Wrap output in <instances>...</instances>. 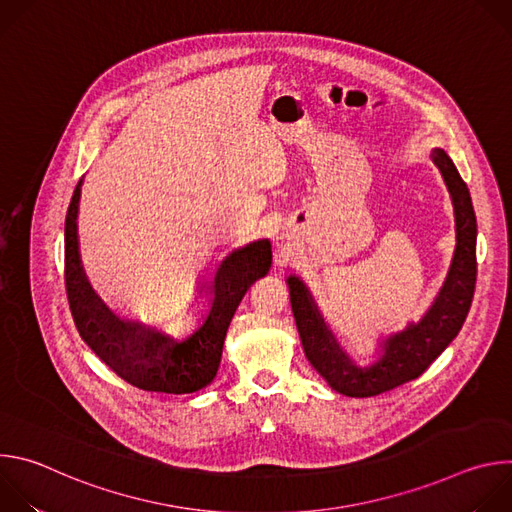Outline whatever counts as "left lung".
Segmentation results:
<instances>
[{"label": "left lung", "mask_w": 512, "mask_h": 512, "mask_svg": "<svg viewBox=\"0 0 512 512\" xmlns=\"http://www.w3.org/2000/svg\"><path fill=\"white\" fill-rule=\"evenodd\" d=\"M431 162L440 168L452 194L456 212V253L448 279L431 310L419 324L391 336L383 356L369 369H358L340 350L324 326L308 289L298 277H289V300L302 338L306 358L326 383L348 397H373L417 379L458 336L476 287V214L470 190L444 150H433Z\"/></svg>", "instance_id": "8db88e82"}]
</instances>
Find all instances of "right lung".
Returning a JSON list of instances; mask_svg holds the SVG:
<instances>
[{
  "label": "right lung",
  "mask_w": 512,
  "mask_h": 512,
  "mask_svg": "<svg viewBox=\"0 0 512 512\" xmlns=\"http://www.w3.org/2000/svg\"><path fill=\"white\" fill-rule=\"evenodd\" d=\"M79 180L64 223V285L72 320L89 348L129 385L170 395L206 387L221 364L223 344L237 306L251 283L271 267L269 241H257L229 255L214 277V302L204 324L184 342L117 320L89 287L77 239Z\"/></svg>",
  "instance_id": "right-lung-1"
}]
</instances>
